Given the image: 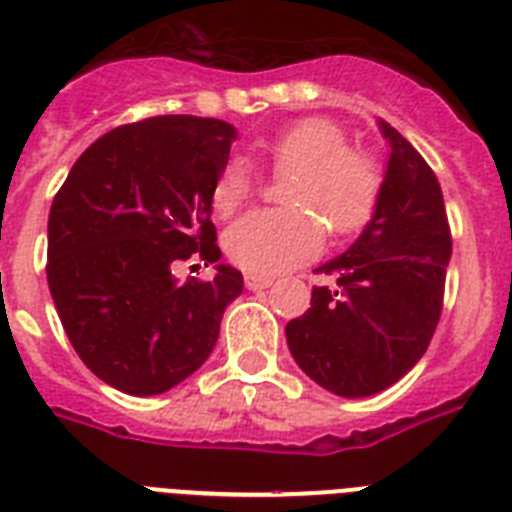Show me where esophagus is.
<instances>
[{
    "mask_svg": "<svg viewBox=\"0 0 512 512\" xmlns=\"http://www.w3.org/2000/svg\"><path fill=\"white\" fill-rule=\"evenodd\" d=\"M244 286H247L249 291H263V289H268V286H273V278L247 273V276H244Z\"/></svg>",
    "mask_w": 512,
    "mask_h": 512,
    "instance_id": "34e87169",
    "label": "esophagus"
}]
</instances>
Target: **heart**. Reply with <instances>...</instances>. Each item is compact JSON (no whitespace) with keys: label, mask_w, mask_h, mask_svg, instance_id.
Returning a JSON list of instances; mask_svg holds the SVG:
<instances>
[{"label":"heart","mask_w":512,"mask_h":512,"mask_svg":"<svg viewBox=\"0 0 512 512\" xmlns=\"http://www.w3.org/2000/svg\"><path fill=\"white\" fill-rule=\"evenodd\" d=\"M260 156L283 184V205L289 210H255L226 231V255L255 276H278L307 263L322 249L325 231L354 236L369 226L380 208L382 171L364 150L349 148V135L336 122L307 117L283 127ZM255 176L244 158H231L218 171L210 205L229 218L249 203Z\"/></svg>","instance_id":"heart-1"}]
</instances>
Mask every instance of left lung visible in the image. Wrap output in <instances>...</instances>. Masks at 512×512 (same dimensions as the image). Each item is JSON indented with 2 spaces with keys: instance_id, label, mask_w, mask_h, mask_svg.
<instances>
[{
  "instance_id": "obj_1",
  "label": "left lung",
  "mask_w": 512,
  "mask_h": 512,
  "mask_svg": "<svg viewBox=\"0 0 512 512\" xmlns=\"http://www.w3.org/2000/svg\"><path fill=\"white\" fill-rule=\"evenodd\" d=\"M390 145L380 208L341 257L317 268L336 289L315 286L312 307L286 325L296 364L343 398L401 380L427 351L442 315L450 226L435 171L380 119Z\"/></svg>"
}]
</instances>
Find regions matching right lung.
Segmentation results:
<instances>
[{
  "label": "right lung",
  "instance_id": "add662e5",
  "mask_svg": "<svg viewBox=\"0 0 512 512\" xmlns=\"http://www.w3.org/2000/svg\"><path fill=\"white\" fill-rule=\"evenodd\" d=\"M236 130L221 119L150 117L106 132L77 158L49 213L46 278L85 367L130 395H158L205 362L244 278L174 270L221 260L210 190Z\"/></svg>",
  "mask_w": 512,
  "mask_h": 512
}]
</instances>
